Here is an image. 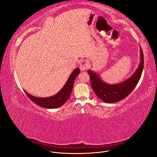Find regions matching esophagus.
Listing matches in <instances>:
<instances>
[{
    "instance_id": "1",
    "label": "esophagus",
    "mask_w": 157,
    "mask_h": 157,
    "mask_svg": "<svg viewBox=\"0 0 157 157\" xmlns=\"http://www.w3.org/2000/svg\"><path fill=\"white\" fill-rule=\"evenodd\" d=\"M88 61L87 60H82L80 63V69L81 71H84L88 69Z\"/></svg>"
}]
</instances>
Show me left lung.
I'll use <instances>...</instances> for the list:
<instances>
[{"label":"left lung","instance_id":"obj_1","mask_svg":"<svg viewBox=\"0 0 157 157\" xmlns=\"http://www.w3.org/2000/svg\"><path fill=\"white\" fill-rule=\"evenodd\" d=\"M141 63L130 78L122 83L108 84L103 82L96 73L88 71L91 86L96 96L105 103H114L126 98L135 88L141 78L144 68V53L140 48Z\"/></svg>","mask_w":157,"mask_h":157}]
</instances>
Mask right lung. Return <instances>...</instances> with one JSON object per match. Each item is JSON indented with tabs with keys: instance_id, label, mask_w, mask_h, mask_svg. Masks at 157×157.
Listing matches in <instances>:
<instances>
[{
	"instance_id": "1",
	"label": "right lung",
	"mask_w": 157,
	"mask_h": 157,
	"mask_svg": "<svg viewBox=\"0 0 157 157\" xmlns=\"http://www.w3.org/2000/svg\"><path fill=\"white\" fill-rule=\"evenodd\" d=\"M79 68L75 69L73 71V73L69 76L67 81L66 82L64 86L56 96L49 98H42L33 96L31 95L28 94L26 91H25V93L33 102H34L37 105L40 107L46 109H54L59 107L61 105H63L65 101H67V99L69 98L70 95L73 90L75 79L79 74Z\"/></svg>"
}]
</instances>
